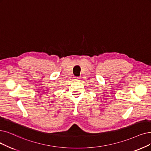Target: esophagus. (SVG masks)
<instances>
[{"instance_id":"1","label":"esophagus","mask_w":151,"mask_h":151,"mask_svg":"<svg viewBox=\"0 0 151 151\" xmlns=\"http://www.w3.org/2000/svg\"><path fill=\"white\" fill-rule=\"evenodd\" d=\"M81 79L80 77H75V80L76 81H79Z\"/></svg>"}]
</instances>
